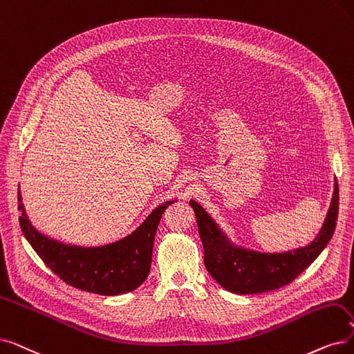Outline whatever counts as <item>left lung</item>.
<instances>
[{"label":"left lung","instance_id":"1","mask_svg":"<svg viewBox=\"0 0 354 354\" xmlns=\"http://www.w3.org/2000/svg\"><path fill=\"white\" fill-rule=\"evenodd\" d=\"M189 204L196 217L208 273L233 294H262L290 283L326 249L339 217V185L335 180L331 204L318 236L305 248L283 253L254 252L232 243L201 205L194 199Z\"/></svg>","mask_w":354,"mask_h":354}]
</instances>
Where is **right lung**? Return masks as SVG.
Masks as SVG:
<instances>
[{
  "label": "right lung",
  "mask_w": 354,
  "mask_h": 354,
  "mask_svg": "<svg viewBox=\"0 0 354 354\" xmlns=\"http://www.w3.org/2000/svg\"><path fill=\"white\" fill-rule=\"evenodd\" d=\"M19 203L21 232L44 265L73 288L111 297L131 292L147 279L162 214L175 201L158 205L127 237L97 248L65 244L41 234L27 217L20 191Z\"/></svg>",
  "instance_id": "add662e5"
}]
</instances>
